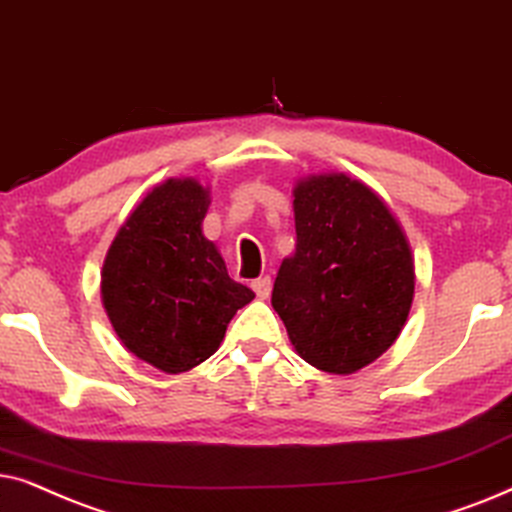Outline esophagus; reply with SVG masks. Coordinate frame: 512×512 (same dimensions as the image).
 Masks as SVG:
<instances>
[{"instance_id":"1","label":"esophagus","mask_w":512,"mask_h":512,"mask_svg":"<svg viewBox=\"0 0 512 512\" xmlns=\"http://www.w3.org/2000/svg\"><path fill=\"white\" fill-rule=\"evenodd\" d=\"M271 276H262L257 278V281H252V290H255V295L260 299H267L271 295Z\"/></svg>"}]
</instances>
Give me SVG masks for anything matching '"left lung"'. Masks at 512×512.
<instances>
[{
	"mask_svg": "<svg viewBox=\"0 0 512 512\" xmlns=\"http://www.w3.org/2000/svg\"><path fill=\"white\" fill-rule=\"evenodd\" d=\"M292 194L297 245L271 304L306 363L351 374L403 330L414 297L410 243L386 203L349 175L306 177Z\"/></svg>",
	"mask_w": 512,
	"mask_h": 512,
	"instance_id": "left-lung-1",
	"label": "left lung"
}]
</instances>
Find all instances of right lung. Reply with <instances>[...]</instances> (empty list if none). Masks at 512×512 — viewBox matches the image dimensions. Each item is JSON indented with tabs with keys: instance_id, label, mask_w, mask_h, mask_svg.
Masks as SVG:
<instances>
[{
	"instance_id": "add662e5",
	"label": "right lung",
	"mask_w": 512,
	"mask_h": 512,
	"mask_svg": "<svg viewBox=\"0 0 512 512\" xmlns=\"http://www.w3.org/2000/svg\"><path fill=\"white\" fill-rule=\"evenodd\" d=\"M208 189L168 180L133 210L109 245L102 304L133 356L156 370L187 372L213 356L234 313L255 292L227 274L201 231Z\"/></svg>"
}]
</instances>
